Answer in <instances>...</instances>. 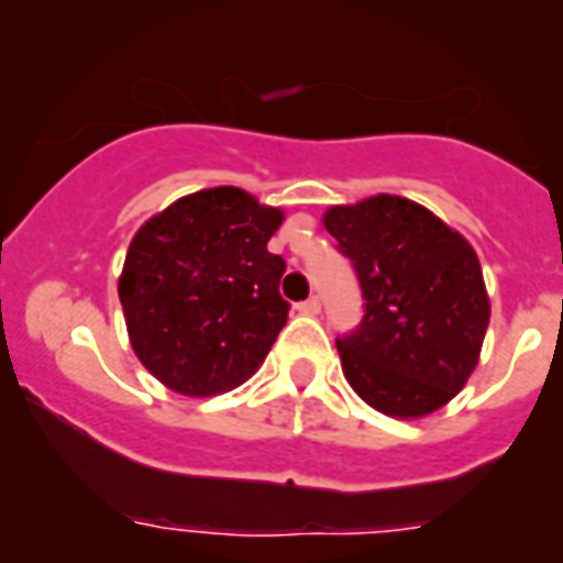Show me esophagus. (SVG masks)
I'll return each instance as SVG.
<instances>
[{
  "mask_svg": "<svg viewBox=\"0 0 563 563\" xmlns=\"http://www.w3.org/2000/svg\"><path fill=\"white\" fill-rule=\"evenodd\" d=\"M297 311H300V314H309V317L320 314V300H317V297H309V300L297 306Z\"/></svg>",
  "mask_w": 563,
  "mask_h": 563,
  "instance_id": "obj_1",
  "label": "esophagus"
}]
</instances>
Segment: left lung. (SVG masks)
<instances>
[{
  "instance_id": "8db88e82",
  "label": "left lung",
  "mask_w": 563,
  "mask_h": 563,
  "mask_svg": "<svg viewBox=\"0 0 563 563\" xmlns=\"http://www.w3.org/2000/svg\"><path fill=\"white\" fill-rule=\"evenodd\" d=\"M322 227L363 286V322L336 340L356 397L394 419L444 408L476 371L490 322L476 249L399 195L329 207Z\"/></svg>"
}]
</instances>
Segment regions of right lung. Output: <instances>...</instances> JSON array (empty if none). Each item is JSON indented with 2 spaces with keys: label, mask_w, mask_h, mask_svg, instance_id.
<instances>
[{
  "label": "right lung",
  "mask_w": 563,
  "mask_h": 563,
  "mask_svg": "<svg viewBox=\"0 0 563 563\" xmlns=\"http://www.w3.org/2000/svg\"><path fill=\"white\" fill-rule=\"evenodd\" d=\"M283 209L238 187L184 195L135 232L119 277L126 334L150 374L218 397L261 368L286 325V261L268 252Z\"/></svg>",
  "instance_id": "1"
}]
</instances>
